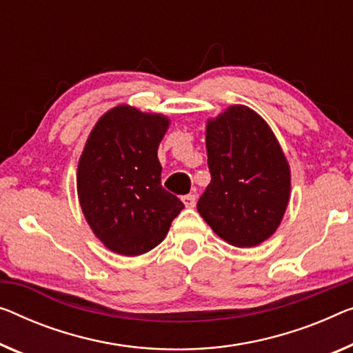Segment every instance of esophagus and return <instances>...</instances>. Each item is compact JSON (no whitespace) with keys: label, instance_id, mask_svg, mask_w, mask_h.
Returning <instances> with one entry per match:
<instances>
[{"label":"esophagus","instance_id":"esophagus-1","mask_svg":"<svg viewBox=\"0 0 353 353\" xmlns=\"http://www.w3.org/2000/svg\"><path fill=\"white\" fill-rule=\"evenodd\" d=\"M182 203L185 204V208H194V204H196V194L193 193H188V194H183L182 196Z\"/></svg>","mask_w":353,"mask_h":353}]
</instances>
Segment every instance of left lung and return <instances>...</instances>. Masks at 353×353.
I'll return each mask as SVG.
<instances>
[{"label":"left lung","mask_w":353,"mask_h":353,"mask_svg":"<svg viewBox=\"0 0 353 353\" xmlns=\"http://www.w3.org/2000/svg\"><path fill=\"white\" fill-rule=\"evenodd\" d=\"M210 183L196 204L212 231L234 247L271 238L290 201V166L281 144L255 110L234 104L209 119Z\"/></svg>","instance_id":"1"}]
</instances>
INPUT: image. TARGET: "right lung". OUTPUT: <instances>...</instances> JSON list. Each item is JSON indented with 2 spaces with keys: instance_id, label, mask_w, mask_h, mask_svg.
<instances>
[{
  "instance_id": "1",
  "label": "right lung",
  "mask_w": 353,
  "mask_h": 353,
  "mask_svg": "<svg viewBox=\"0 0 353 353\" xmlns=\"http://www.w3.org/2000/svg\"><path fill=\"white\" fill-rule=\"evenodd\" d=\"M168 126L166 115L120 104L88 134L77 166V196L93 234L114 254L152 250L183 209L161 187L157 150Z\"/></svg>"
}]
</instances>
